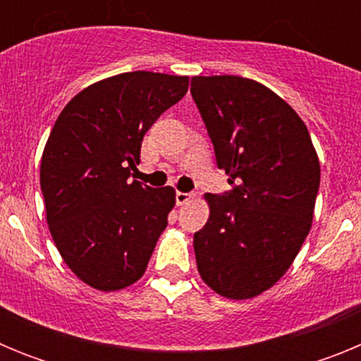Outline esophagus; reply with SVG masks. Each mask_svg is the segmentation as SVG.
I'll use <instances>...</instances> for the list:
<instances>
[{
  "mask_svg": "<svg viewBox=\"0 0 361 361\" xmlns=\"http://www.w3.org/2000/svg\"><path fill=\"white\" fill-rule=\"evenodd\" d=\"M191 199H193V193H184V191H177V195H175V200H177L178 206L188 204Z\"/></svg>",
  "mask_w": 361,
  "mask_h": 361,
  "instance_id": "obj_1",
  "label": "esophagus"
}]
</instances>
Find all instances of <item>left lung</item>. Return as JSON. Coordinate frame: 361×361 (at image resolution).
Returning a JSON list of instances; mask_svg holds the SVG:
<instances>
[{
	"instance_id": "1",
	"label": "left lung",
	"mask_w": 361,
	"mask_h": 361,
	"mask_svg": "<svg viewBox=\"0 0 361 361\" xmlns=\"http://www.w3.org/2000/svg\"><path fill=\"white\" fill-rule=\"evenodd\" d=\"M191 97L231 184L204 195L209 219L193 235L197 267L219 295L253 298L282 279L311 229L317 149L298 114L253 79L195 75Z\"/></svg>"
}]
</instances>
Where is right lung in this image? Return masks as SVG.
<instances>
[{
    "label": "right lung",
    "instance_id": "1",
    "mask_svg": "<svg viewBox=\"0 0 361 361\" xmlns=\"http://www.w3.org/2000/svg\"><path fill=\"white\" fill-rule=\"evenodd\" d=\"M190 78L126 72L103 79L63 108L41 157L47 222L66 266L99 291L145 275L168 213L171 186L130 180L145 133L186 95Z\"/></svg>",
    "mask_w": 361,
    "mask_h": 361
}]
</instances>
